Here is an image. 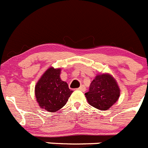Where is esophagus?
<instances>
[{
  "label": "esophagus",
  "mask_w": 148,
  "mask_h": 148,
  "mask_svg": "<svg viewBox=\"0 0 148 148\" xmlns=\"http://www.w3.org/2000/svg\"><path fill=\"white\" fill-rule=\"evenodd\" d=\"M78 90H82V91H85V87H84V85H82L81 87H78Z\"/></svg>",
  "instance_id": "obj_1"
}]
</instances>
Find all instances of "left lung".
<instances>
[{"instance_id":"left-lung-1","label":"left lung","mask_w":148,"mask_h":148,"mask_svg":"<svg viewBox=\"0 0 148 148\" xmlns=\"http://www.w3.org/2000/svg\"><path fill=\"white\" fill-rule=\"evenodd\" d=\"M120 90L114 78L108 74H101L91 82L85 95L89 104L101 110H107L118 100Z\"/></svg>"}]
</instances>
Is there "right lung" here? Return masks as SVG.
Here are the masks:
<instances>
[{
  "label": "right lung",
  "mask_w": 148,
  "mask_h": 148,
  "mask_svg": "<svg viewBox=\"0 0 148 148\" xmlns=\"http://www.w3.org/2000/svg\"><path fill=\"white\" fill-rule=\"evenodd\" d=\"M60 73L61 69L49 68L35 86V96L39 106L49 112L62 108L73 93L67 84L61 80Z\"/></svg>",
  "instance_id": "add662e5"
}]
</instances>
